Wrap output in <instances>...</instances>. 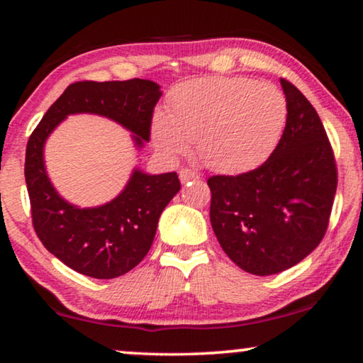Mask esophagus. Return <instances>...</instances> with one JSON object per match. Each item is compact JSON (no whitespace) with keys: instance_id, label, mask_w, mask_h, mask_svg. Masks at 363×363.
Here are the masks:
<instances>
[{"instance_id":"34e87169","label":"esophagus","mask_w":363,"mask_h":363,"mask_svg":"<svg viewBox=\"0 0 363 363\" xmlns=\"http://www.w3.org/2000/svg\"><path fill=\"white\" fill-rule=\"evenodd\" d=\"M198 173L195 170H191V168H182L180 170V182L182 183H188V182H195L198 180Z\"/></svg>"}]
</instances>
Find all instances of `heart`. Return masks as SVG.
Masks as SVG:
<instances>
[{
  "mask_svg": "<svg viewBox=\"0 0 363 363\" xmlns=\"http://www.w3.org/2000/svg\"><path fill=\"white\" fill-rule=\"evenodd\" d=\"M287 118L286 97L269 82L246 77H203L173 89L168 112L152 121V140L163 155H198L226 175L250 172L274 152Z\"/></svg>",
  "mask_w": 363,
  "mask_h": 363,
  "instance_id": "b5f03b06",
  "label": "heart"
}]
</instances>
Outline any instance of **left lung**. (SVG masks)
I'll use <instances>...</instances> for the list:
<instances>
[{
    "label": "left lung",
    "mask_w": 363,
    "mask_h": 363,
    "mask_svg": "<svg viewBox=\"0 0 363 363\" xmlns=\"http://www.w3.org/2000/svg\"><path fill=\"white\" fill-rule=\"evenodd\" d=\"M287 104L271 157L236 177L208 178L210 221L228 257L256 276L301 262L324 238L337 190L334 152L315 108L281 79Z\"/></svg>",
    "instance_id": "left-lung-1"
}]
</instances>
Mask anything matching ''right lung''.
Segmentation results:
<instances>
[{"label": "right lung", "mask_w": 363, "mask_h": 363, "mask_svg": "<svg viewBox=\"0 0 363 363\" xmlns=\"http://www.w3.org/2000/svg\"><path fill=\"white\" fill-rule=\"evenodd\" d=\"M160 86L147 79L69 86L49 107L28 140L24 177L34 231L44 247L71 269L96 279H113L133 269L150 250L158 218L180 191L177 172L148 175L135 168L118 196L96 208H79L56 191L44 167V143L71 113H96L133 133L140 148L150 125Z\"/></svg>", "instance_id": "obj_1"}]
</instances>
